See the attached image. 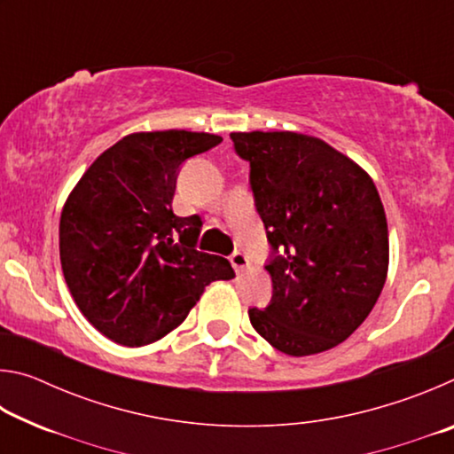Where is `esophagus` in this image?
Returning <instances> with one entry per match:
<instances>
[{"label":"esophagus","instance_id":"34e87169","mask_svg":"<svg viewBox=\"0 0 454 454\" xmlns=\"http://www.w3.org/2000/svg\"><path fill=\"white\" fill-rule=\"evenodd\" d=\"M230 262H232V266H234V270L236 272H244L246 268L250 266V258L246 256V252H242V250H236L232 256H230Z\"/></svg>","mask_w":454,"mask_h":454}]
</instances>
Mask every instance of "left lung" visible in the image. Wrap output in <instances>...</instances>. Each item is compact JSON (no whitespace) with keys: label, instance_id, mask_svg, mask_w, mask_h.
Segmentation results:
<instances>
[{"label":"left lung","instance_id":"left-lung-1","mask_svg":"<svg viewBox=\"0 0 454 454\" xmlns=\"http://www.w3.org/2000/svg\"><path fill=\"white\" fill-rule=\"evenodd\" d=\"M250 162V188L272 258V301L250 309L276 350L309 356L334 348L363 325L388 272V226L363 168L320 137L234 132Z\"/></svg>","mask_w":454,"mask_h":454}]
</instances>
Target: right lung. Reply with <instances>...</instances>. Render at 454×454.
I'll return each instance as SVG.
<instances>
[{"mask_svg": "<svg viewBox=\"0 0 454 454\" xmlns=\"http://www.w3.org/2000/svg\"><path fill=\"white\" fill-rule=\"evenodd\" d=\"M220 142L186 129L129 134L99 153L67 196L61 270L83 317L110 340L156 342L210 282L234 278L226 258L196 250L200 216L172 212L182 164Z\"/></svg>", "mask_w": 454, "mask_h": 454, "instance_id": "1", "label": "right lung"}]
</instances>
